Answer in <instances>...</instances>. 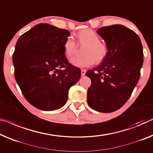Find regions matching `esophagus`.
Returning a JSON list of instances; mask_svg holds the SVG:
<instances>
[{
  "label": "esophagus",
  "mask_w": 153,
  "mask_h": 153,
  "mask_svg": "<svg viewBox=\"0 0 153 153\" xmlns=\"http://www.w3.org/2000/svg\"><path fill=\"white\" fill-rule=\"evenodd\" d=\"M86 71L85 69H82L81 70V75H82V76H84V75H85Z\"/></svg>",
  "instance_id": "34e87169"
}]
</instances>
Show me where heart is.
I'll use <instances>...</instances> for the list:
<instances>
[{"label":"heart","mask_w":153,"mask_h":153,"mask_svg":"<svg viewBox=\"0 0 153 153\" xmlns=\"http://www.w3.org/2000/svg\"><path fill=\"white\" fill-rule=\"evenodd\" d=\"M77 42L79 45H84L82 56L75 57L71 60L72 65L77 67H87L93 65L95 62L100 63L108 53V47L102 41L100 40L97 33L91 29H84L77 33ZM77 43L71 36L66 38L64 42V53L67 58L74 56L77 49Z\"/></svg>","instance_id":"obj_1"}]
</instances>
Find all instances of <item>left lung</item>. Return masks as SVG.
Instances as JSON below:
<instances>
[{
    "label": "left lung",
    "mask_w": 153,
    "mask_h": 153,
    "mask_svg": "<svg viewBox=\"0 0 153 153\" xmlns=\"http://www.w3.org/2000/svg\"><path fill=\"white\" fill-rule=\"evenodd\" d=\"M97 32L106 41L108 53L98 67L86 73L91 80L87 102L93 110L111 113L126 103L138 82L142 45L137 34L121 25L101 27Z\"/></svg>",
    "instance_id": "8db88e82"
}]
</instances>
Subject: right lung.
I'll return each instance as SVG.
<instances>
[{"label": "right lung", "mask_w": 153, "mask_h": 153, "mask_svg": "<svg viewBox=\"0 0 153 153\" xmlns=\"http://www.w3.org/2000/svg\"><path fill=\"white\" fill-rule=\"evenodd\" d=\"M67 29L38 24L18 38L13 53L14 76L31 105L42 111L62 107L70 87L77 82L81 70L68 62L63 45Z\"/></svg>", "instance_id": "obj_1"}]
</instances>
